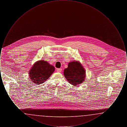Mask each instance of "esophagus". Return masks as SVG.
I'll return each mask as SVG.
<instances>
[{
  "label": "esophagus",
  "mask_w": 127,
  "mask_h": 127,
  "mask_svg": "<svg viewBox=\"0 0 127 127\" xmlns=\"http://www.w3.org/2000/svg\"><path fill=\"white\" fill-rule=\"evenodd\" d=\"M61 71H62V68H58L57 69V71L58 72H61Z\"/></svg>",
  "instance_id": "34e87169"
}]
</instances>
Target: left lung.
Listing matches in <instances>:
<instances>
[{
  "instance_id": "8db88e82",
  "label": "left lung",
  "mask_w": 127,
  "mask_h": 127,
  "mask_svg": "<svg viewBox=\"0 0 127 127\" xmlns=\"http://www.w3.org/2000/svg\"><path fill=\"white\" fill-rule=\"evenodd\" d=\"M85 70L82 65L78 62L73 61L69 62L68 67L64 70V75L70 84L77 86L84 82Z\"/></svg>"
}]
</instances>
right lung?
Instances as JSON below:
<instances>
[{"label":"right lung","mask_w":127,"mask_h":127,"mask_svg":"<svg viewBox=\"0 0 127 127\" xmlns=\"http://www.w3.org/2000/svg\"><path fill=\"white\" fill-rule=\"evenodd\" d=\"M54 70V66L48 62L38 61L30 69L29 76L30 80L36 85L41 84L49 78Z\"/></svg>","instance_id":"right-lung-1"}]
</instances>
